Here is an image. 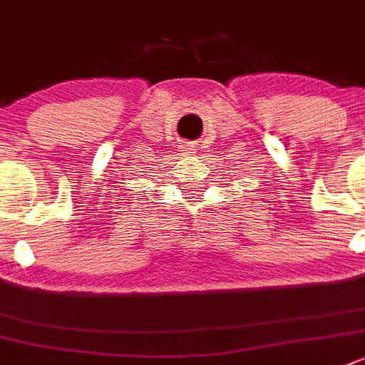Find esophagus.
I'll return each instance as SVG.
<instances>
[{"label":"esophagus","mask_w":365,"mask_h":365,"mask_svg":"<svg viewBox=\"0 0 365 365\" xmlns=\"http://www.w3.org/2000/svg\"><path fill=\"white\" fill-rule=\"evenodd\" d=\"M186 147H188V145H186ZM185 152L186 154H192V148H185Z\"/></svg>","instance_id":"esophagus-1"}]
</instances>
